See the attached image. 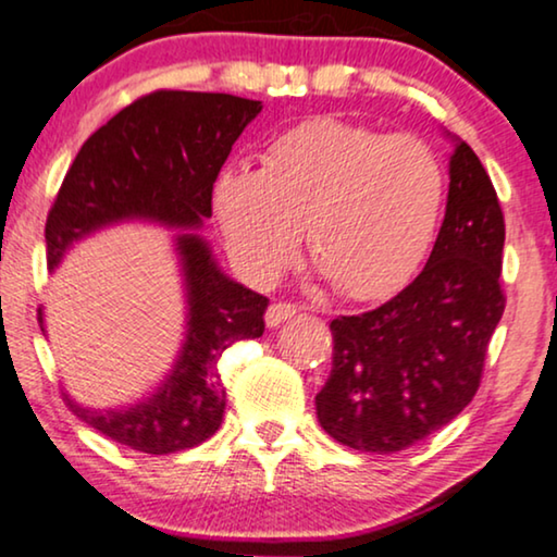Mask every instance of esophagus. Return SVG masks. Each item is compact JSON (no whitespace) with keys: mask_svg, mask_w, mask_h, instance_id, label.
<instances>
[{"mask_svg":"<svg viewBox=\"0 0 557 557\" xmlns=\"http://www.w3.org/2000/svg\"><path fill=\"white\" fill-rule=\"evenodd\" d=\"M295 315H297V305L272 302L268 312H264V323H268V327H280L282 323H287V320H293Z\"/></svg>","mask_w":557,"mask_h":557,"instance_id":"obj_1","label":"esophagus"}]
</instances>
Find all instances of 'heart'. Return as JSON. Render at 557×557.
Listing matches in <instances>:
<instances>
[{
    "label": "heart",
    "instance_id": "obj_1",
    "mask_svg": "<svg viewBox=\"0 0 557 557\" xmlns=\"http://www.w3.org/2000/svg\"><path fill=\"white\" fill-rule=\"evenodd\" d=\"M211 201L232 260L257 285L287 270L305 224L333 285L371 297L409 275L432 247L446 171L424 138L318 119L272 140L262 169L224 166Z\"/></svg>",
    "mask_w": 557,
    "mask_h": 557
}]
</instances>
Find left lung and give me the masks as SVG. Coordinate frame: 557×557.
I'll return each mask as SVG.
<instances>
[{"label": "left lung", "instance_id": "1", "mask_svg": "<svg viewBox=\"0 0 557 557\" xmlns=\"http://www.w3.org/2000/svg\"><path fill=\"white\" fill-rule=\"evenodd\" d=\"M503 247L495 186L457 140L446 214L424 270L388 302L331 323L333 371L315 411L335 442L394 454L465 411L505 312Z\"/></svg>", "mask_w": 557, "mask_h": 557}]
</instances>
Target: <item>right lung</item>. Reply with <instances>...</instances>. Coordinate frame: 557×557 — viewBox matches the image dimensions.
Here are the masks:
<instances>
[{"instance_id":"1","label":"right lung","mask_w":557,"mask_h":557,"mask_svg":"<svg viewBox=\"0 0 557 557\" xmlns=\"http://www.w3.org/2000/svg\"><path fill=\"white\" fill-rule=\"evenodd\" d=\"M262 111L226 92L156 90L92 133L67 169L45 224L47 268L70 245L125 219L182 226L176 252L186 287V341L174 371L131 409H88L67 394L77 419L144 454L191 449L216 432L226 391L216 360L232 343L264 333L268 297L219 270L194 226L211 216V191L234 140ZM42 327V310H40Z\"/></svg>"}]
</instances>
